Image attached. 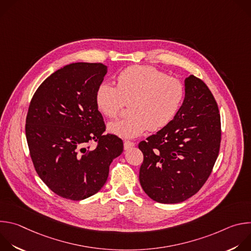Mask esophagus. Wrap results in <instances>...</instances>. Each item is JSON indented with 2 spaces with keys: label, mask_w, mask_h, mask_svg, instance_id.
Instances as JSON below:
<instances>
[{
  "label": "esophagus",
  "mask_w": 251,
  "mask_h": 251,
  "mask_svg": "<svg viewBox=\"0 0 251 251\" xmlns=\"http://www.w3.org/2000/svg\"><path fill=\"white\" fill-rule=\"evenodd\" d=\"M134 146H135V143H133V142H130V141H125L124 142V149L125 150H128V149H130Z\"/></svg>",
  "instance_id": "obj_1"
}]
</instances>
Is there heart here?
Segmentation results:
<instances>
[{"label":"heart","mask_w":251,"mask_h":251,"mask_svg":"<svg viewBox=\"0 0 251 251\" xmlns=\"http://www.w3.org/2000/svg\"><path fill=\"white\" fill-rule=\"evenodd\" d=\"M185 97L184 84L152 66L134 65L117 77V86L102 82L96 90L98 109L108 118L117 117L129 103V117L110 122L108 131L124 139H133L147 129L166 127L180 110Z\"/></svg>","instance_id":"heart-1"}]
</instances>
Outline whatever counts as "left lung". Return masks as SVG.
<instances>
[{
    "label": "left lung",
    "instance_id": "left-lung-1",
    "mask_svg": "<svg viewBox=\"0 0 251 251\" xmlns=\"http://www.w3.org/2000/svg\"><path fill=\"white\" fill-rule=\"evenodd\" d=\"M185 98L176 117L142 141L139 181L161 203L182 202L200 191L217 161L221 116L210 90L199 78H185Z\"/></svg>",
    "mask_w": 251,
    "mask_h": 251
}]
</instances>
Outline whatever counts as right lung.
I'll return each mask as SVG.
<instances>
[{
    "instance_id": "obj_1",
    "label": "right lung",
    "mask_w": 251,
    "mask_h": 251,
    "mask_svg": "<svg viewBox=\"0 0 251 251\" xmlns=\"http://www.w3.org/2000/svg\"><path fill=\"white\" fill-rule=\"evenodd\" d=\"M107 71L103 63H69L50 75L30 101L25 120L30 158L43 182L61 198L81 201L95 195L123 152L120 138L103 134L95 101ZM90 141L98 146L86 148Z\"/></svg>"
}]
</instances>
